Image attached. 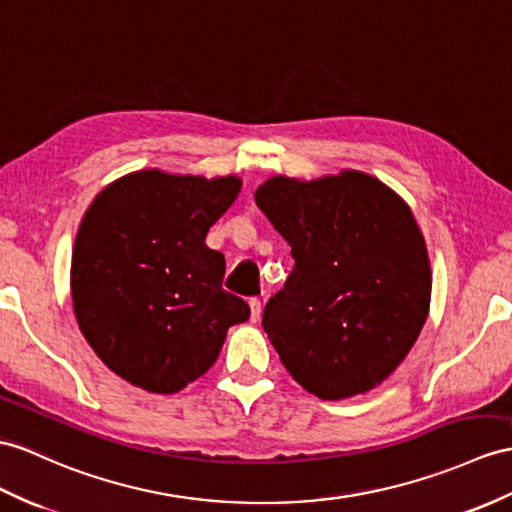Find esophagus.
<instances>
[{"label":"esophagus","mask_w":512,"mask_h":512,"mask_svg":"<svg viewBox=\"0 0 512 512\" xmlns=\"http://www.w3.org/2000/svg\"><path fill=\"white\" fill-rule=\"evenodd\" d=\"M249 310H252V321H258L260 313H263V304H260L258 297L249 299Z\"/></svg>","instance_id":"34e87169"}]
</instances>
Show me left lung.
<instances>
[{"label":"left lung","instance_id":"8db88e82","mask_svg":"<svg viewBox=\"0 0 512 512\" xmlns=\"http://www.w3.org/2000/svg\"><path fill=\"white\" fill-rule=\"evenodd\" d=\"M256 204L295 258L263 313L282 365L321 400L371 391L400 367L430 308V260L410 208L360 171L269 178Z\"/></svg>","mask_w":512,"mask_h":512}]
</instances>
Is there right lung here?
<instances>
[{"instance_id": "right-lung-1", "label": "right lung", "mask_w": 512, "mask_h": 512, "mask_svg": "<svg viewBox=\"0 0 512 512\" xmlns=\"http://www.w3.org/2000/svg\"><path fill=\"white\" fill-rule=\"evenodd\" d=\"M239 191L236 176L145 169L93 199L73 245L71 297L84 339L119 378L178 393L249 319L243 299L221 289L226 258L206 245Z\"/></svg>"}]
</instances>
